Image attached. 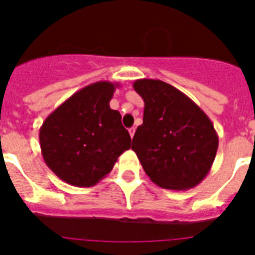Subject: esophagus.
<instances>
[{
	"instance_id": "1",
	"label": "esophagus",
	"mask_w": 255,
	"mask_h": 255,
	"mask_svg": "<svg viewBox=\"0 0 255 255\" xmlns=\"http://www.w3.org/2000/svg\"><path fill=\"white\" fill-rule=\"evenodd\" d=\"M134 132H135V128H134V127L129 128V135H130V138H133V135H134Z\"/></svg>"
}]
</instances>
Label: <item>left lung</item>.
Returning a JSON list of instances; mask_svg holds the SVG:
<instances>
[{
    "label": "left lung",
    "mask_w": 255,
    "mask_h": 255,
    "mask_svg": "<svg viewBox=\"0 0 255 255\" xmlns=\"http://www.w3.org/2000/svg\"><path fill=\"white\" fill-rule=\"evenodd\" d=\"M133 88L144 102L143 123L132 141L144 172L162 189L199 185L218 151L213 122L186 94L162 80L138 79Z\"/></svg>",
    "instance_id": "8db88e82"
}]
</instances>
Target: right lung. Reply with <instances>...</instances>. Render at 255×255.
Segmentation results:
<instances>
[{"label": "right lung", "mask_w": 255, "mask_h": 255, "mask_svg": "<svg viewBox=\"0 0 255 255\" xmlns=\"http://www.w3.org/2000/svg\"><path fill=\"white\" fill-rule=\"evenodd\" d=\"M118 83L87 85L59 106L40 128L41 153L47 167L66 184L90 187L130 148L121 113L109 102Z\"/></svg>", "instance_id": "1"}]
</instances>
